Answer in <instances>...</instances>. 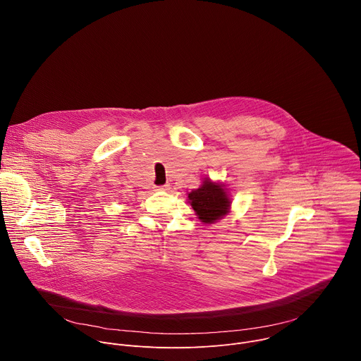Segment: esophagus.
<instances>
[{
	"label": "esophagus",
	"instance_id": "34e87169",
	"mask_svg": "<svg viewBox=\"0 0 361 361\" xmlns=\"http://www.w3.org/2000/svg\"><path fill=\"white\" fill-rule=\"evenodd\" d=\"M159 190H161V191H169V190H170V185H169V184H166V185H160V187H159Z\"/></svg>",
	"mask_w": 361,
	"mask_h": 361
}]
</instances>
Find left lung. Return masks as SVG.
Instances as JSON below:
<instances>
[{"instance_id": "1", "label": "left lung", "mask_w": 361, "mask_h": 361, "mask_svg": "<svg viewBox=\"0 0 361 361\" xmlns=\"http://www.w3.org/2000/svg\"><path fill=\"white\" fill-rule=\"evenodd\" d=\"M188 202L202 223L212 224L228 213L230 201L223 185L205 180L204 184L188 194Z\"/></svg>"}]
</instances>
